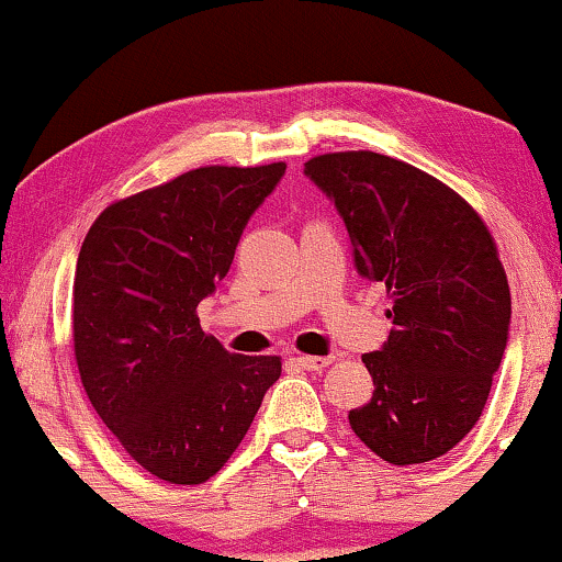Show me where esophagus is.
<instances>
[{"instance_id":"obj_1","label":"esophagus","mask_w":562,"mask_h":562,"mask_svg":"<svg viewBox=\"0 0 562 562\" xmlns=\"http://www.w3.org/2000/svg\"><path fill=\"white\" fill-rule=\"evenodd\" d=\"M294 363L304 371H325V368L333 363V356L327 358H317V356H296Z\"/></svg>"}]
</instances>
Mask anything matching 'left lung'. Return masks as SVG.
Returning a JSON list of instances; mask_svg holds the SVG:
<instances>
[{
	"label": "left lung",
	"instance_id": "obj_1",
	"mask_svg": "<svg viewBox=\"0 0 562 562\" xmlns=\"http://www.w3.org/2000/svg\"><path fill=\"white\" fill-rule=\"evenodd\" d=\"M348 227L352 260L386 286L394 329L366 352L373 396L352 432L394 465L427 463L479 422L509 340L512 296L494 237L450 187L371 150L304 164Z\"/></svg>",
	"mask_w": 562,
	"mask_h": 562
}]
</instances>
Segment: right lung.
Listing matches in <instances>:
<instances>
[{"label":"right lung","mask_w":562,"mask_h":562,"mask_svg":"<svg viewBox=\"0 0 562 562\" xmlns=\"http://www.w3.org/2000/svg\"><path fill=\"white\" fill-rule=\"evenodd\" d=\"M286 164L206 166L122 199L83 237L74 352L99 417L160 481L194 486L227 463L279 381L281 358L235 356L196 306L233 266Z\"/></svg>","instance_id":"add662e5"}]
</instances>
